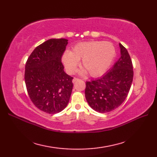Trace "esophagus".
<instances>
[{
    "label": "esophagus",
    "mask_w": 157,
    "mask_h": 157,
    "mask_svg": "<svg viewBox=\"0 0 157 157\" xmlns=\"http://www.w3.org/2000/svg\"><path fill=\"white\" fill-rule=\"evenodd\" d=\"M79 78H73V83H75V82H77V81H78V80H79Z\"/></svg>",
    "instance_id": "1"
}]
</instances>
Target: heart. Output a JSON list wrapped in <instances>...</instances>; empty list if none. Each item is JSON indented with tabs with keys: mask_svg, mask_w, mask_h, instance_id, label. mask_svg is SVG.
<instances>
[{
	"mask_svg": "<svg viewBox=\"0 0 157 157\" xmlns=\"http://www.w3.org/2000/svg\"><path fill=\"white\" fill-rule=\"evenodd\" d=\"M115 56V49L110 42L90 41L77 44L70 52L63 53L62 61L69 73L75 71L78 61L82 73H88L90 76L102 75L111 65Z\"/></svg>",
	"mask_w": 157,
	"mask_h": 157,
	"instance_id": "b5f03b06",
	"label": "heart"
}]
</instances>
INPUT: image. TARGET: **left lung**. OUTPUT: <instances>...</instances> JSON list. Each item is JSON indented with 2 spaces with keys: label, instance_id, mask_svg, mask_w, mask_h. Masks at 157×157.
Here are the masks:
<instances>
[{
  "label": "left lung",
  "instance_id": "obj_1",
  "mask_svg": "<svg viewBox=\"0 0 157 157\" xmlns=\"http://www.w3.org/2000/svg\"><path fill=\"white\" fill-rule=\"evenodd\" d=\"M121 57L101 78L86 82L85 96L94 111L105 113L119 107L128 95L134 78L132 59L121 44Z\"/></svg>",
  "mask_w": 157,
  "mask_h": 157
}]
</instances>
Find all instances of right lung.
<instances>
[{
    "label": "right lung",
    "instance_id": "1",
    "mask_svg": "<svg viewBox=\"0 0 157 157\" xmlns=\"http://www.w3.org/2000/svg\"><path fill=\"white\" fill-rule=\"evenodd\" d=\"M67 40L50 39L38 46L25 67L26 88L36 107L49 114L62 111L69 101L73 77L64 71L61 62Z\"/></svg>",
    "mask_w": 157,
    "mask_h": 157
}]
</instances>
